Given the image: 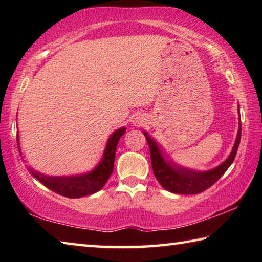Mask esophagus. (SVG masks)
Instances as JSON below:
<instances>
[{"label": "esophagus", "instance_id": "obj_1", "mask_svg": "<svg viewBox=\"0 0 262 262\" xmlns=\"http://www.w3.org/2000/svg\"><path fill=\"white\" fill-rule=\"evenodd\" d=\"M143 122V120H142V118H140V117H136L135 119H134V121H133V123H135V125H141V123Z\"/></svg>", "mask_w": 262, "mask_h": 262}]
</instances>
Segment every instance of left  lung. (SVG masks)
<instances>
[{"label":"left lung","instance_id":"left-lung-1","mask_svg":"<svg viewBox=\"0 0 262 262\" xmlns=\"http://www.w3.org/2000/svg\"><path fill=\"white\" fill-rule=\"evenodd\" d=\"M143 134L150 148V158H151L154 174L158 183L162 185V187L176 194H199L214 185L232 164L234 157H236L239 143H241L242 122L239 121L237 139L227 161H224L221 165L212 168V170L206 172L193 171L177 165L176 163L166 161L159 150L156 141L151 136H149L147 132H143Z\"/></svg>","mask_w":262,"mask_h":262}]
</instances>
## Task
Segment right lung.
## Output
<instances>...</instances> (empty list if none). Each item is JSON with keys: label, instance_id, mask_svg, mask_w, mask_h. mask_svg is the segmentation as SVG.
<instances>
[{"label": "right lung", "instance_id": "right-lung-1", "mask_svg": "<svg viewBox=\"0 0 262 262\" xmlns=\"http://www.w3.org/2000/svg\"><path fill=\"white\" fill-rule=\"evenodd\" d=\"M126 133V128H119L115 130L112 135L110 136L106 144L103 158L99 162L98 165L95 167V170L85 174H77V176H69V177H48L43 176L39 172L34 171L33 168H30L31 172L35 179H38L40 183L46 186L47 188L52 189L60 195H63L66 198L76 199L82 198L85 195H91L99 189L103 188V186L108 180L110 176L113 172L114 158H115V150H117L118 142L120 137ZM17 144L19 148V137L17 134ZM21 156V154H20Z\"/></svg>", "mask_w": 262, "mask_h": 262}]
</instances>
